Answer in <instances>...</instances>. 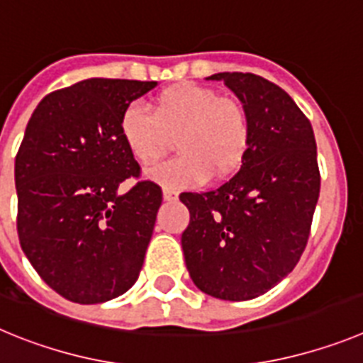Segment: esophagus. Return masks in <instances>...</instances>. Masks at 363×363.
Returning <instances> with one entry per match:
<instances>
[{
    "label": "esophagus",
    "instance_id": "obj_1",
    "mask_svg": "<svg viewBox=\"0 0 363 363\" xmlns=\"http://www.w3.org/2000/svg\"><path fill=\"white\" fill-rule=\"evenodd\" d=\"M163 200H165V201H176V200H178V192L171 191V189H165V191H163Z\"/></svg>",
    "mask_w": 363,
    "mask_h": 363
}]
</instances>
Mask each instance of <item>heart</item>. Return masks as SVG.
<instances>
[{
  "mask_svg": "<svg viewBox=\"0 0 363 363\" xmlns=\"http://www.w3.org/2000/svg\"><path fill=\"white\" fill-rule=\"evenodd\" d=\"M120 133L136 162L152 165L176 138L182 154L149 171L167 189H187L234 174L251 142V121L238 99L211 86L179 83L152 101V114L133 104L121 114Z\"/></svg>",
  "mask_w": 363,
  "mask_h": 363,
  "instance_id": "b5f03b06",
  "label": "heart"
}]
</instances>
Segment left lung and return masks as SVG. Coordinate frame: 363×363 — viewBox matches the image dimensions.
I'll list each match as a JSON object with an SVG mask.
<instances>
[{"label": "left lung", "instance_id": "1", "mask_svg": "<svg viewBox=\"0 0 363 363\" xmlns=\"http://www.w3.org/2000/svg\"><path fill=\"white\" fill-rule=\"evenodd\" d=\"M251 121L236 174L218 189L184 192L191 221L185 265L205 294L243 301L267 293L294 267L309 240L320 194L311 121L284 89L251 72H218Z\"/></svg>", "mask_w": 363, "mask_h": 363}]
</instances>
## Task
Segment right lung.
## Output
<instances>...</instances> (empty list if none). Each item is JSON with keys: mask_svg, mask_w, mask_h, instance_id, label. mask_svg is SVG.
I'll list each match as a JSON object with an SVG mask.
<instances>
[{"mask_svg": "<svg viewBox=\"0 0 363 363\" xmlns=\"http://www.w3.org/2000/svg\"><path fill=\"white\" fill-rule=\"evenodd\" d=\"M156 82L91 78L45 96L16 156L18 236L45 284L76 303L127 293L140 277L162 189L140 178L121 114Z\"/></svg>", "mask_w": 363, "mask_h": 363, "instance_id": "add662e5", "label": "right lung"}]
</instances>
